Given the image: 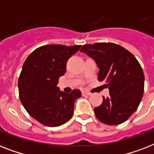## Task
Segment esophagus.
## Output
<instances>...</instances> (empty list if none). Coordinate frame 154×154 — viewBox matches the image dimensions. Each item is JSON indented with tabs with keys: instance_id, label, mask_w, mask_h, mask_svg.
I'll list each match as a JSON object with an SVG mask.
<instances>
[{
	"instance_id": "esophagus-1",
	"label": "esophagus",
	"mask_w": 154,
	"mask_h": 154,
	"mask_svg": "<svg viewBox=\"0 0 154 154\" xmlns=\"http://www.w3.org/2000/svg\"><path fill=\"white\" fill-rule=\"evenodd\" d=\"M90 93H89V92L87 91H82V96H89V95H90Z\"/></svg>"
}]
</instances>
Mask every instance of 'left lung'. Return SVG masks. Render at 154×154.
<instances>
[{
    "label": "left lung",
    "instance_id": "8db88e82",
    "mask_svg": "<svg viewBox=\"0 0 154 154\" xmlns=\"http://www.w3.org/2000/svg\"><path fill=\"white\" fill-rule=\"evenodd\" d=\"M80 51L93 58L99 69L98 80L105 82L109 95L94 109L104 124L116 125L128 120L138 107L144 93L145 76L130 52L114 43L85 45Z\"/></svg>",
    "mask_w": 154,
    "mask_h": 154
}]
</instances>
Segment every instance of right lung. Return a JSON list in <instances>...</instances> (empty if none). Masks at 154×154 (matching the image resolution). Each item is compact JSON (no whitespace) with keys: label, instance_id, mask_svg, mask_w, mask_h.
<instances>
[{"label":"right lung","instance_id":"add662e5","mask_svg":"<svg viewBox=\"0 0 154 154\" xmlns=\"http://www.w3.org/2000/svg\"><path fill=\"white\" fill-rule=\"evenodd\" d=\"M82 45H48L35 49L25 60L18 80L19 97L29 114L44 125L56 127L72 117L79 89L65 94L57 87L69 58Z\"/></svg>","mask_w":154,"mask_h":154}]
</instances>
